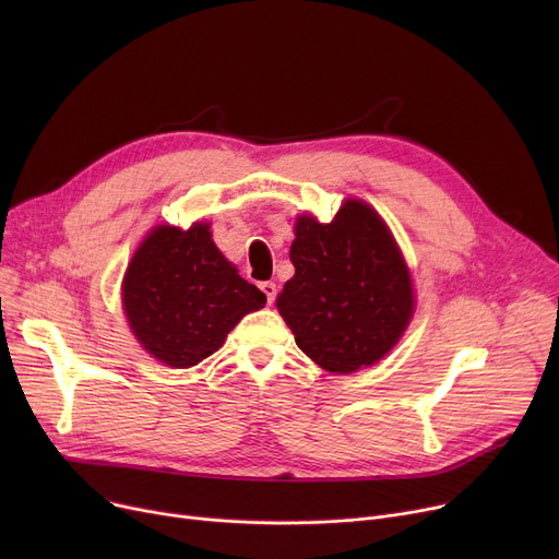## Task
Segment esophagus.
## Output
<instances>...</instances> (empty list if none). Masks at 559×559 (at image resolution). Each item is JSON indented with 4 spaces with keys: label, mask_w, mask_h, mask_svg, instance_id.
I'll use <instances>...</instances> for the list:
<instances>
[{
    "label": "esophagus",
    "mask_w": 559,
    "mask_h": 559,
    "mask_svg": "<svg viewBox=\"0 0 559 559\" xmlns=\"http://www.w3.org/2000/svg\"><path fill=\"white\" fill-rule=\"evenodd\" d=\"M260 289L264 292V297H267V304L272 306V304H274V299H276V283H272V281H264V283H260Z\"/></svg>",
    "instance_id": "obj_1"
}]
</instances>
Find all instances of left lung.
Returning a JSON list of instances; mask_svg holds the SVG:
<instances>
[{"instance_id":"8db88e82","label":"left lung","mask_w":559,"mask_h":559,"mask_svg":"<svg viewBox=\"0 0 559 559\" xmlns=\"http://www.w3.org/2000/svg\"><path fill=\"white\" fill-rule=\"evenodd\" d=\"M292 276L276 299L297 346L321 369L354 373L388 356L415 312L407 264L388 224L346 199L331 224H295Z\"/></svg>"}]
</instances>
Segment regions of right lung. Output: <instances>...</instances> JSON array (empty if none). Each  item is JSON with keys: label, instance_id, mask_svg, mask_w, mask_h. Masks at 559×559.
<instances>
[{"label": "right lung", "instance_id": "1", "mask_svg": "<svg viewBox=\"0 0 559 559\" xmlns=\"http://www.w3.org/2000/svg\"><path fill=\"white\" fill-rule=\"evenodd\" d=\"M122 304L146 354L188 369L213 356L238 321L267 304L215 247L211 224L156 226L133 253Z\"/></svg>", "mask_w": 559, "mask_h": 559}]
</instances>
